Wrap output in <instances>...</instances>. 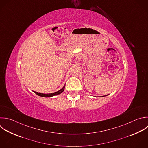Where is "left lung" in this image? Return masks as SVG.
I'll list each match as a JSON object with an SVG mask.
<instances>
[{"mask_svg":"<svg viewBox=\"0 0 148 148\" xmlns=\"http://www.w3.org/2000/svg\"><path fill=\"white\" fill-rule=\"evenodd\" d=\"M105 96H106V95H105ZM102 97H103V96H102Z\"/></svg>","mask_w":148,"mask_h":148,"instance_id":"8db88e82","label":"left lung"}]
</instances>
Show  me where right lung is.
<instances>
[{"label":"right lung","mask_w":148,"mask_h":148,"mask_svg":"<svg viewBox=\"0 0 148 148\" xmlns=\"http://www.w3.org/2000/svg\"><path fill=\"white\" fill-rule=\"evenodd\" d=\"M65 85L63 87V88L62 89H61L60 90L56 92H54V93H51V94H42V93H39V92H37L36 91H34L35 94H36L38 95H39V96H41V97H53V96H54V95H58L61 93H62L64 91V89H65Z\"/></svg>","instance_id":"1"}]
</instances>
